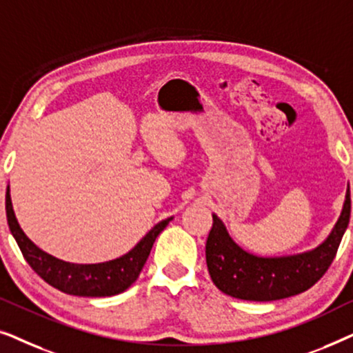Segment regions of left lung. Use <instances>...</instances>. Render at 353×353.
<instances>
[{
  "mask_svg": "<svg viewBox=\"0 0 353 353\" xmlns=\"http://www.w3.org/2000/svg\"><path fill=\"white\" fill-rule=\"evenodd\" d=\"M207 238L205 260L212 281L226 296L243 301L270 302L297 296L310 289L327 272L350 220V190L334 230L323 244L289 257H257L230 238L215 214Z\"/></svg>",
  "mask_w": 353,
  "mask_h": 353,
  "instance_id": "left-lung-1",
  "label": "left lung"
}]
</instances>
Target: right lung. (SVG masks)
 I'll return each mask as SVG.
<instances>
[{
    "instance_id": "add662e5",
    "label": "right lung",
    "mask_w": 353,
    "mask_h": 353,
    "mask_svg": "<svg viewBox=\"0 0 353 353\" xmlns=\"http://www.w3.org/2000/svg\"><path fill=\"white\" fill-rule=\"evenodd\" d=\"M6 216L9 230H11L23 259L27 260L33 272L52 288L70 294V296L80 297H109L123 292L125 289L132 286L146 263L154 241L172 220L167 219L157 223L128 254L122 257L104 263L80 265L64 262V260L43 252L27 238L14 215L9 186L6 190Z\"/></svg>"
}]
</instances>
